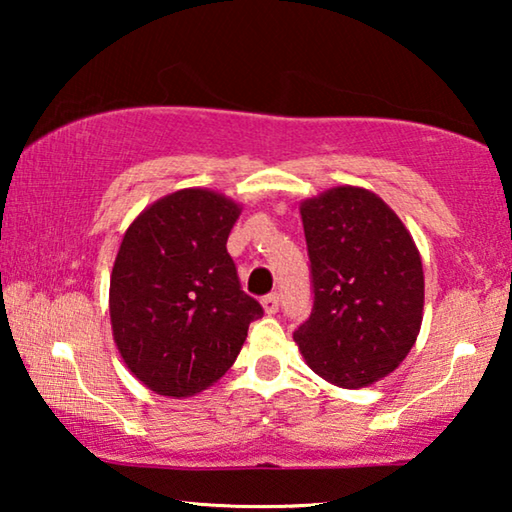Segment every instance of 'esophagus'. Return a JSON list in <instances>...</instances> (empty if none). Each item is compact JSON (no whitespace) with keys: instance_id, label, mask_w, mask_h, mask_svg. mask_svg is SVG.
<instances>
[{"instance_id":"34e87169","label":"esophagus","mask_w":512,"mask_h":512,"mask_svg":"<svg viewBox=\"0 0 512 512\" xmlns=\"http://www.w3.org/2000/svg\"><path fill=\"white\" fill-rule=\"evenodd\" d=\"M262 307L266 314H275L277 307H280V296L277 293H268V296L262 298Z\"/></svg>"}]
</instances>
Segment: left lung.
I'll list each match as a JSON object with an SVG mask.
<instances>
[{"label":"left lung","mask_w":512,"mask_h":512,"mask_svg":"<svg viewBox=\"0 0 512 512\" xmlns=\"http://www.w3.org/2000/svg\"><path fill=\"white\" fill-rule=\"evenodd\" d=\"M314 307L293 339L341 388L391 375L422 325L424 273L411 232L377 194L334 187L300 205Z\"/></svg>","instance_id":"obj_1"}]
</instances>
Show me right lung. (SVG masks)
<instances>
[{
    "label": "right lung",
    "mask_w": 512,
    "mask_h": 512,
    "mask_svg": "<svg viewBox=\"0 0 512 512\" xmlns=\"http://www.w3.org/2000/svg\"><path fill=\"white\" fill-rule=\"evenodd\" d=\"M241 207L180 189L128 225L110 275V323L128 370L153 393L189 397L235 363L264 309L241 291L228 235Z\"/></svg>",
    "instance_id": "right-lung-1"
}]
</instances>
